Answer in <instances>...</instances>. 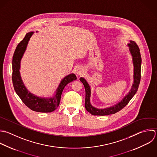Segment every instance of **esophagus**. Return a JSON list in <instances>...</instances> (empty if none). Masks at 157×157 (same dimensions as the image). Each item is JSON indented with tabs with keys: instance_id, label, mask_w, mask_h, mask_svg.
<instances>
[{
	"instance_id": "esophagus-1",
	"label": "esophagus",
	"mask_w": 157,
	"mask_h": 157,
	"mask_svg": "<svg viewBox=\"0 0 157 157\" xmlns=\"http://www.w3.org/2000/svg\"><path fill=\"white\" fill-rule=\"evenodd\" d=\"M84 73V70L82 68H78L77 71H76V74L78 75H81Z\"/></svg>"
}]
</instances>
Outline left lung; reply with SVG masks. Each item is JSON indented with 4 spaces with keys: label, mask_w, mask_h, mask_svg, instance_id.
<instances>
[{
    "label": "left lung",
    "mask_w": 157,
    "mask_h": 157,
    "mask_svg": "<svg viewBox=\"0 0 157 157\" xmlns=\"http://www.w3.org/2000/svg\"><path fill=\"white\" fill-rule=\"evenodd\" d=\"M128 46L129 47L130 52L132 56V60L133 63V84L132 86L130 91L128 94L117 104L113 106L106 108L105 109H99L95 108L90 103L91 89L90 86L84 78H80L79 80L82 82L86 90V99H85V108L86 110L91 114L94 116H107L115 114L122 109H123L131 100L133 96L136 93L141 81V57L140 50L136 43L130 40Z\"/></svg>",
    "instance_id": "obj_1"
}]
</instances>
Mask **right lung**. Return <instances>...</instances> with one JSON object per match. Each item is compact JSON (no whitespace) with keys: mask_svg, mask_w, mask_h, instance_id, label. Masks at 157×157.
Returning <instances> with one entry per match:
<instances>
[{"mask_svg":"<svg viewBox=\"0 0 157 157\" xmlns=\"http://www.w3.org/2000/svg\"><path fill=\"white\" fill-rule=\"evenodd\" d=\"M33 32L26 33L24 39L17 44L12 60V81L14 90L22 101L31 110L40 113H51L59 106L61 95L65 86L77 79L74 73L66 76L59 84L52 97L42 98L30 93L24 86L20 75L21 60L26 49L28 42Z\"/></svg>","mask_w":157,"mask_h":157,"instance_id":"obj_1","label":"right lung"}]
</instances>
